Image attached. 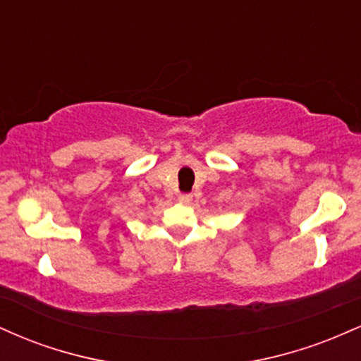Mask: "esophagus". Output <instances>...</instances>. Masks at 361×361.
<instances>
[{
    "instance_id": "obj_1",
    "label": "esophagus",
    "mask_w": 361,
    "mask_h": 361,
    "mask_svg": "<svg viewBox=\"0 0 361 361\" xmlns=\"http://www.w3.org/2000/svg\"><path fill=\"white\" fill-rule=\"evenodd\" d=\"M178 200H180L181 204H190V202H192V195H190V193H180V195H178Z\"/></svg>"
}]
</instances>
